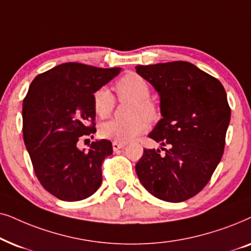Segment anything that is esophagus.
<instances>
[{
	"instance_id": "1",
	"label": "esophagus",
	"mask_w": 251,
	"mask_h": 251,
	"mask_svg": "<svg viewBox=\"0 0 251 251\" xmlns=\"http://www.w3.org/2000/svg\"><path fill=\"white\" fill-rule=\"evenodd\" d=\"M126 146V143H123V142H117V141H113L112 142V148L113 150H119V149H123L124 147Z\"/></svg>"
}]
</instances>
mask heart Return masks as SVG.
<instances>
[{
	"label": "heart",
	"instance_id": "b5f03b06",
	"mask_svg": "<svg viewBox=\"0 0 251 251\" xmlns=\"http://www.w3.org/2000/svg\"><path fill=\"white\" fill-rule=\"evenodd\" d=\"M116 92L119 100H131L128 119H112L100 128L102 138L117 142H128L148 129L149 122L158 118V106L150 98V87L145 78L134 72H128L117 80ZM116 101L111 92L105 87L99 88L93 94V108L96 116L104 119L111 115Z\"/></svg>",
	"mask_w": 251,
	"mask_h": 251
}]
</instances>
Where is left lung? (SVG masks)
I'll return each instance as SVG.
<instances>
[{
    "label": "left lung",
    "instance_id": "left-lung-1",
    "mask_svg": "<svg viewBox=\"0 0 251 251\" xmlns=\"http://www.w3.org/2000/svg\"><path fill=\"white\" fill-rule=\"evenodd\" d=\"M160 98L163 118L148 135L164 150L145 149L135 165L143 187L166 202L204 188L222 159L230 108L222 82L188 62L135 66Z\"/></svg>",
    "mask_w": 251,
    "mask_h": 251
}]
</instances>
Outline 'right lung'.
I'll return each mask as SVG.
<instances>
[{"label":"right lung","mask_w":251,"mask_h":251,"mask_svg":"<svg viewBox=\"0 0 251 251\" xmlns=\"http://www.w3.org/2000/svg\"><path fill=\"white\" fill-rule=\"evenodd\" d=\"M64 63L36 75L23 102V135L43 188L62 201H80L102 183V163L112 143L100 140L88 151L81 136L96 132L93 94L120 72Z\"/></svg>","instance_id":"add662e5"}]
</instances>
